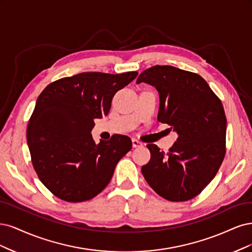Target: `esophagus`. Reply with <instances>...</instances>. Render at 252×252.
<instances>
[{"label": "esophagus", "mask_w": 252, "mask_h": 252, "mask_svg": "<svg viewBox=\"0 0 252 252\" xmlns=\"http://www.w3.org/2000/svg\"><path fill=\"white\" fill-rule=\"evenodd\" d=\"M132 145H133V148H138V147H141L142 143L139 140H137V139H135V138H133V139H132Z\"/></svg>", "instance_id": "34e87169"}]
</instances>
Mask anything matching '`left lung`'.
<instances>
[{"label": "left lung", "mask_w": 252, "mask_h": 252, "mask_svg": "<svg viewBox=\"0 0 252 252\" xmlns=\"http://www.w3.org/2000/svg\"><path fill=\"white\" fill-rule=\"evenodd\" d=\"M136 83L156 88L158 121L178 134L166 154L148 144L151 160L141 168L144 179L168 201L190 200L214 179L225 156L227 123L222 102L204 78L172 66H154Z\"/></svg>", "instance_id": "1"}]
</instances>
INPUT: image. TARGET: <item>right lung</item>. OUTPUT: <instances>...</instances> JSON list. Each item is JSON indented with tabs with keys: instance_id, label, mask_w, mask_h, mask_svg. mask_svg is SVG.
<instances>
[{
	"instance_id": "add662e5",
	"label": "right lung",
	"mask_w": 252,
	"mask_h": 252,
	"mask_svg": "<svg viewBox=\"0 0 252 252\" xmlns=\"http://www.w3.org/2000/svg\"><path fill=\"white\" fill-rule=\"evenodd\" d=\"M137 75L84 72L51 83L37 97L27 143L39 180L58 198L73 203L94 198L132 149L124 135L96 144L91 131L95 118L109 114L116 92Z\"/></svg>"
}]
</instances>
